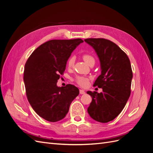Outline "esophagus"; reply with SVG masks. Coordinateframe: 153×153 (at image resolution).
I'll list each match as a JSON object with an SVG mask.
<instances>
[{
  "label": "esophagus",
  "mask_w": 153,
  "mask_h": 153,
  "mask_svg": "<svg viewBox=\"0 0 153 153\" xmlns=\"http://www.w3.org/2000/svg\"><path fill=\"white\" fill-rule=\"evenodd\" d=\"M85 93V92L84 90L83 89H80V94H84Z\"/></svg>",
  "instance_id": "1"
}]
</instances>
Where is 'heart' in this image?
<instances>
[{
	"instance_id": "1",
	"label": "heart",
	"mask_w": 153,
	"mask_h": 153,
	"mask_svg": "<svg viewBox=\"0 0 153 153\" xmlns=\"http://www.w3.org/2000/svg\"><path fill=\"white\" fill-rule=\"evenodd\" d=\"M82 57L84 59V61L86 62L87 64H89L92 62H95V58L92 56V55L89 53H84L83 54ZM75 57L73 56V55H71L69 57L68 61H67V64L68 68H71L74 66V64H75ZM75 81L78 83V84L82 85V86H86L88 84V81H89V78L85 76H77L75 78Z\"/></svg>"
}]
</instances>
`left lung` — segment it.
<instances>
[{
	"label": "left lung",
	"mask_w": 153,
	"mask_h": 153,
	"mask_svg": "<svg viewBox=\"0 0 153 153\" xmlns=\"http://www.w3.org/2000/svg\"><path fill=\"white\" fill-rule=\"evenodd\" d=\"M93 48L99 57L101 75L94 86L103 91H87L92 101L87 108L91 118L100 123L112 121L121 112L131 94L133 72L128 55L118 46L108 39H84Z\"/></svg>",
	"instance_id": "left-lung-1"
}]
</instances>
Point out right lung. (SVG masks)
<instances>
[{
	"instance_id": "right-lung-1",
	"label": "right lung",
	"mask_w": 153,
	"mask_h": 153,
	"mask_svg": "<svg viewBox=\"0 0 153 153\" xmlns=\"http://www.w3.org/2000/svg\"><path fill=\"white\" fill-rule=\"evenodd\" d=\"M83 42L81 39L50 40L37 48L25 63L24 81L27 99L37 114L48 121L64 118L79 94L75 85L60 87L57 82L73 51Z\"/></svg>"
}]
</instances>
